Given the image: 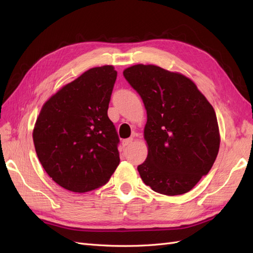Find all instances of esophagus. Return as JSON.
Returning a JSON list of instances; mask_svg holds the SVG:
<instances>
[{
  "label": "esophagus",
  "instance_id": "obj_1",
  "mask_svg": "<svg viewBox=\"0 0 253 253\" xmlns=\"http://www.w3.org/2000/svg\"><path fill=\"white\" fill-rule=\"evenodd\" d=\"M132 140L133 139L132 138H128V139H124V140L122 141V144H123V147H127V146H129V144L132 142Z\"/></svg>",
  "mask_w": 253,
  "mask_h": 253
}]
</instances>
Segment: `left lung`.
<instances>
[{"instance_id": "obj_1", "label": "left lung", "mask_w": 253, "mask_h": 253, "mask_svg": "<svg viewBox=\"0 0 253 253\" xmlns=\"http://www.w3.org/2000/svg\"><path fill=\"white\" fill-rule=\"evenodd\" d=\"M123 74L147 111L143 137L148 157L138 166L141 179L166 196L190 191L218 153L221 137L213 106L180 73L137 64Z\"/></svg>"}]
</instances>
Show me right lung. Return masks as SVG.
I'll return each instance as SVG.
<instances>
[{"label": "right lung", "instance_id": "add662e5", "mask_svg": "<svg viewBox=\"0 0 253 253\" xmlns=\"http://www.w3.org/2000/svg\"><path fill=\"white\" fill-rule=\"evenodd\" d=\"M117 72L88 69L42 106L32 139L44 170L57 185L87 192L105 185L120 164V141L107 109Z\"/></svg>", "mask_w": 253, "mask_h": 253}]
</instances>
